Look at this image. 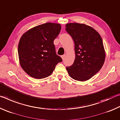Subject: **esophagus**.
<instances>
[{
  "label": "esophagus",
  "mask_w": 120,
  "mask_h": 120,
  "mask_svg": "<svg viewBox=\"0 0 120 120\" xmlns=\"http://www.w3.org/2000/svg\"><path fill=\"white\" fill-rule=\"evenodd\" d=\"M61 58L62 59V60H64V59L65 58V55H64H64H63V56H61Z\"/></svg>",
  "instance_id": "esophagus-1"
}]
</instances>
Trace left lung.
Here are the masks:
<instances>
[{"label": "left lung", "instance_id": "1", "mask_svg": "<svg viewBox=\"0 0 120 120\" xmlns=\"http://www.w3.org/2000/svg\"><path fill=\"white\" fill-rule=\"evenodd\" d=\"M66 27L74 41L76 56L74 64L67 67V70L75 80H88L99 71L105 61L102 38L96 30L84 24L68 23Z\"/></svg>", "mask_w": 120, "mask_h": 120}]
</instances>
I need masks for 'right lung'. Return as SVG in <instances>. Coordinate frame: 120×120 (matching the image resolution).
I'll return each mask as SVG.
<instances>
[{
  "label": "right lung",
  "mask_w": 120,
  "mask_h": 120,
  "mask_svg": "<svg viewBox=\"0 0 120 120\" xmlns=\"http://www.w3.org/2000/svg\"><path fill=\"white\" fill-rule=\"evenodd\" d=\"M61 28L59 24L47 23L31 28L22 36L18 46L19 63L29 76L36 79L47 77L62 61L53 44Z\"/></svg>",
  "instance_id": "1"
}]
</instances>
